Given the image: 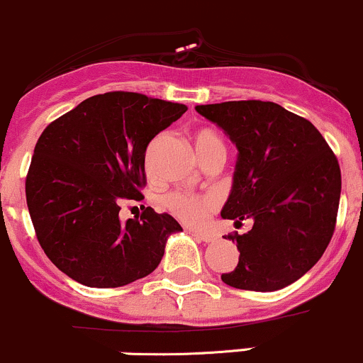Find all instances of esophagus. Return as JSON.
Instances as JSON below:
<instances>
[{"label":"esophagus","mask_w":363,"mask_h":363,"mask_svg":"<svg viewBox=\"0 0 363 363\" xmlns=\"http://www.w3.org/2000/svg\"><path fill=\"white\" fill-rule=\"evenodd\" d=\"M189 234H191V236L196 238V240L203 241V242H212L215 240L213 234H210V233H198V230H191L189 229Z\"/></svg>","instance_id":"obj_1"}]
</instances>
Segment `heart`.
<instances>
[{
  "label": "heart",
  "mask_w": 363,
  "mask_h": 363,
  "mask_svg": "<svg viewBox=\"0 0 363 363\" xmlns=\"http://www.w3.org/2000/svg\"><path fill=\"white\" fill-rule=\"evenodd\" d=\"M158 143H160V138H157L151 143L148 153H146V165L148 167L151 155H153ZM193 145L201 163L213 157H220L225 160L227 150L224 139L218 136L213 129H210V127H200V129L194 130ZM215 205H217V200L213 196H194V194L186 193H170L165 196L167 208L174 215H177L179 218H182L184 222H189V224H200L203 218H205V215Z\"/></svg>",
  "instance_id": "1"
}]
</instances>
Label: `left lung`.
<instances>
[{"label":"left lung","instance_id":"obj_1","mask_svg":"<svg viewBox=\"0 0 363 363\" xmlns=\"http://www.w3.org/2000/svg\"><path fill=\"white\" fill-rule=\"evenodd\" d=\"M238 148L233 189L220 215L234 225L252 220L238 242L240 262L222 274L246 291H277L317 264L336 227L341 170L312 122L272 101L198 105ZM225 238V240H227Z\"/></svg>","mask_w":363,"mask_h":363}]
</instances>
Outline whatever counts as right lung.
Segmentation results:
<instances>
[{"label":"right lung","instance_id":"right-lung-1","mask_svg":"<svg viewBox=\"0 0 363 363\" xmlns=\"http://www.w3.org/2000/svg\"><path fill=\"white\" fill-rule=\"evenodd\" d=\"M188 106L139 93L96 94L43 130L26 179L39 245L74 281L118 288L157 269L182 227L146 206L122 222L121 206L141 201L150 141Z\"/></svg>","mask_w":363,"mask_h":363}]
</instances>
